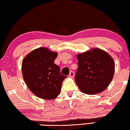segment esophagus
Returning <instances> with one entry per match:
<instances>
[{
	"instance_id": "obj_1",
	"label": "esophagus",
	"mask_w": 130,
	"mask_h": 130,
	"mask_svg": "<svg viewBox=\"0 0 130 130\" xmlns=\"http://www.w3.org/2000/svg\"><path fill=\"white\" fill-rule=\"evenodd\" d=\"M69 76L71 77H73L74 76V72H73V71H71L70 73H69Z\"/></svg>"
}]
</instances>
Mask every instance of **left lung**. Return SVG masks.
Wrapping results in <instances>:
<instances>
[{"instance_id":"1","label":"left lung","mask_w":130,"mask_h":130,"mask_svg":"<svg viewBox=\"0 0 130 130\" xmlns=\"http://www.w3.org/2000/svg\"><path fill=\"white\" fill-rule=\"evenodd\" d=\"M78 68L75 82L83 93L94 94L102 92L111 82L115 73L112 58L103 50L94 48L77 55Z\"/></svg>"}]
</instances>
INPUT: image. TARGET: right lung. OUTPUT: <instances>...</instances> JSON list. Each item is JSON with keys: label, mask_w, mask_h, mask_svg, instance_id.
<instances>
[{"label": "right lung", "mask_w": 130, "mask_h": 130, "mask_svg": "<svg viewBox=\"0 0 130 130\" xmlns=\"http://www.w3.org/2000/svg\"><path fill=\"white\" fill-rule=\"evenodd\" d=\"M57 53L39 48L28 54L22 62V73L27 86L35 95L51 100L59 95L67 76L60 72L54 61Z\"/></svg>", "instance_id": "obj_1"}]
</instances>
